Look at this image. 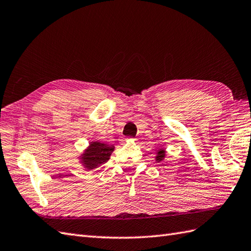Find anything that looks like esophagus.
<instances>
[{
	"label": "esophagus",
	"instance_id": "34e87169",
	"mask_svg": "<svg viewBox=\"0 0 251 251\" xmlns=\"http://www.w3.org/2000/svg\"><path fill=\"white\" fill-rule=\"evenodd\" d=\"M125 140H126V141H132V140H133V139H130V138H126Z\"/></svg>",
	"mask_w": 251,
	"mask_h": 251
}]
</instances>
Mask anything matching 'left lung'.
<instances>
[{
    "label": "left lung",
    "mask_w": 251,
    "mask_h": 251,
    "mask_svg": "<svg viewBox=\"0 0 251 251\" xmlns=\"http://www.w3.org/2000/svg\"><path fill=\"white\" fill-rule=\"evenodd\" d=\"M156 154H157V155H156V157H155L156 161H157V162H160V161L164 160V158H165V156H166V151H165L164 149H160V150L157 151V153H156Z\"/></svg>",
    "instance_id": "8db88e82"
}]
</instances>
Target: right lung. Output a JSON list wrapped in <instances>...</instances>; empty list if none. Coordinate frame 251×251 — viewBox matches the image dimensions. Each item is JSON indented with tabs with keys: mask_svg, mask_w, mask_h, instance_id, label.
<instances>
[{
	"mask_svg": "<svg viewBox=\"0 0 251 251\" xmlns=\"http://www.w3.org/2000/svg\"><path fill=\"white\" fill-rule=\"evenodd\" d=\"M114 151L113 145L101 143L98 141L91 142L84 153L80 156V160L85 169H96L101 165L106 164L110 159L112 152Z\"/></svg>",
	"mask_w": 251,
	"mask_h": 251,
	"instance_id": "right-lung-1",
	"label": "right lung"
}]
</instances>
